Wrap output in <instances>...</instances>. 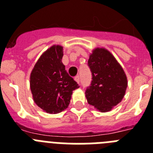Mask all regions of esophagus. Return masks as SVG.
<instances>
[{
  "label": "esophagus",
  "mask_w": 153,
  "mask_h": 153,
  "mask_svg": "<svg viewBox=\"0 0 153 153\" xmlns=\"http://www.w3.org/2000/svg\"><path fill=\"white\" fill-rule=\"evenodd\" d=\"M74 79H75V81L76 82V83H79V76H75V77H74Z\"/></svg>",
  "instance_id": "1"
}]
</instances>
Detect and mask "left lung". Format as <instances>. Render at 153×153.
Returning <instances> with one entry per match:
<instances>
[{
    "label": "left lung",
    "instance_id": "1",
    "mask_svg": "<svg viewBox=\"0 0 153 153\" xmlns=\"http://www.w3.org/2000/svg\"><path fill=\"white\" fill-rule=\"evenodd\" d=\"M88 66L93 80L86 90L87 102L101 113L110 111L125 96L128 81L123 69L111 53L103 47L93 50Z\"/></svg>",
    "mask_w": 153,
    "mask_h": 153
}]
</instances>
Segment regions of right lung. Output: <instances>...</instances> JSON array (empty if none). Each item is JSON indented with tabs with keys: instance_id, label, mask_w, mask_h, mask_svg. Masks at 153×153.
I'll return each mask as SVG.
<instances>
[{
	"instance_id": "1",
	"label": "right lung",
	"mask_w": 153,
	"mask_h": 153,
	"mask_svg": "<svg viewBox=\"0 0 153 153\" xmlns=\"http://www.w3.org/2000/svg\"><path fill=\"white\" fill-rule=\"evenodd\" d=\"M63 47L44 51L30 73V86L35 103L46 113L56 114L68 107L73 91L79 88L62 63Z\"/></svg>"
}]
</instances>
